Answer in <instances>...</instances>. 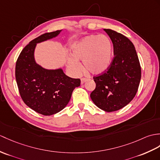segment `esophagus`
Wrapping results in <instances>:
<instances>
[{"mask_svg": "<svg viewBox=\"0 0 160 160\" xmlns=\"http://www.w3.org/2000/svg\"><path fill=\"white\" fill-rule=\"evenodd\" d=\"M87 80V79L85 78H81V84H84Z\"/></svg>", "mask_w": 160, "mask_h": 160, "instance_id": "1", "label": "esophagus"}]
</instances>
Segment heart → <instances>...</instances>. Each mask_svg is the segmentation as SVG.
<instances>
[{
    "instance_id": "b5f03b06",
    "label": "heart",
    "mask_w": 160,
    "mask_h": 160,
    "mask_svg": "<svg viewBox=\"0 0 160 160\" xmlns=\"http://www.w3.org/2000/svg\"><path fill=\"white\" fill-rule=\"evenodd\" d=\"M73 57L68 64L73 73L79 75L82 61L85 71L92 74L104 72L109 68L112 57V43L106 35H90L85 37L73 48Z\"/></svg>"
}]
</instances>
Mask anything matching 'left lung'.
Instances as JSON below:
<instances>
[{
  "instance_id": "1",
  "label": "left lung",
  "mask_w": 160,
  "mask_h": 160,
  "mask_svg": "<svg viewBox=\"0 0 160 160\" xmlns=\"http://www.w3.org/2000/svg\"><path fill=\"white\" fill-rule=\"evenodd\" d=\"M104 31L112 41L114 56L105 72L93 77L96 87L90 96L100 109L114 112L128 105L135 97L141 78V67L130 40L111 29Z\"/></svg>"
}]
</instances>
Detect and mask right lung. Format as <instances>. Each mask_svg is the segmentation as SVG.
I'll return each mask as SVG.
<instances>
[{
    "instance_id": "add662e5",
    "label": "right lung",
    "mask_w": 160,
    "mask_h": 160,
    "mask_svg": "<svg viewBox=\"0 0 160 160\" xmlns=\"http://www.w3.org/2000/svg\"><path fill=\"white\" fill-rule=\"evenodd\" d=\"M61 31L46 32L32 40L22 50L16 64V79L23 102L41 114L49 116L68 105L80 80L68 77L61 69L48 70L34 59L37 43L57 36Z\"/></svg>"
}]
</instances>
